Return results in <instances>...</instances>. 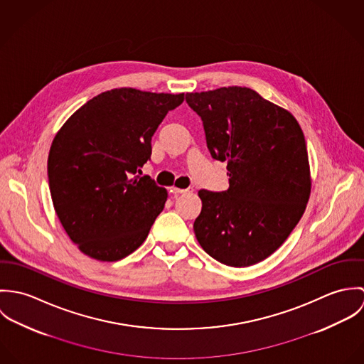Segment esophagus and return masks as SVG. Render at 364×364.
Segmentation results:
<instances>
[{
    "instance_id": "1",
    "label": "esophagus",
    "mask_w": 364,
    "mask_h": 364,
    "mask_svg": "<svg viewBox=\"0 0 364 364\" xmlns=\"http://www.w3.org/2000/svg\"><path fill=\"white\" fill-rule=\"evenodd\" d=\"M193 189L192 188H188V189H179V188H173V193L175 195H188V193H192Z\"/></svg>"
}]
</instances>
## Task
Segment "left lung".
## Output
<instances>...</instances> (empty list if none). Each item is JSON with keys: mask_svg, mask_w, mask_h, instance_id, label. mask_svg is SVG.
Here are the masks:
<instances>
[{"mask_svg": "<svg viewBox=\"0 0 364 364\" xmlns=\"http://www.w3.org/2000/svg\"><path fill=\"white\" fill-rule=\"evenodd\" d=\"M186 102L203 120L210 154L227 162L230 176L223 193L199 191L195 235L227 266L259 263L282 247L307 208L304 133L289 110L247 87L189 92Z\"/></svg>", "mask_w": 364, "mask_h": 364, "instance_id": "obj_1", "label": "left lung"}]
</instances>
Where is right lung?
Listing matches in <instances>:
<instances>
[{"label":"right lung","mask_w":364,"mask_h":364,"mask_svg":"<svg viewBox=\"0 0 364 364\" xmlns=\"http://www.w3.org/2000/svg\"><path fill=\"white\" fill-rule=\"evenodd\" d=\"M183 100L114 88L82 105L55 133L48 158L53 206L87 257L123 259L146 241L168 192L134 173L151 156L159 123Z\"/></svg>","instance_id":"1"}]
</instances>
